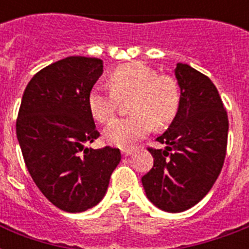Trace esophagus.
<instances>
[{
  "label": "esophagus",
  "mask_w": 249,
  "mask_h": 249,
  "mask_svg": "<svg viewBox=\"0 0 249 249\" xmlns=\"http://www.w3.org/2000/svg\"><path fill=\"white\" fill-rule=\"evenodd\" d=\"M121 152H123V155L124 156H129L132 155L133 152H134V150H133V148H124Z\"/></svg>",
  "instance_id": "34e87169"
}]
</instances>
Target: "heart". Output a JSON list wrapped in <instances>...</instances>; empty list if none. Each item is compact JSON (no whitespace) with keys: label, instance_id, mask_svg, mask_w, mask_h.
Here are the masks:
<instances>
[{"label":"heart","instance_id":"b5f03b06","mask_svg":"<svg viewBox=\"0 0 249 249\" xmlns=\"http://www.w3.org/2000/svg\"><path fill=\"white\" fill-rule=\"evenodd\" d=\"M109 89L95 86L88 105L93 117L107 124L116 115L120 101H126L132 116L115 120L105 130V140L119 147H130L151 130L165 128L177 116L181 91L177 80L141 62L121 64L108 75Z\"/></svg>","mask_w":249,"mask_h":249}]
</instances>
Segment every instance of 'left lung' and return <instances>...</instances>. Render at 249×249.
<instances>
[{
  "instance_id": "1",
  "label": "left lung",
  "mask_w": 249,
  "mask_h": 249,
  "mask_svg": "<svg viewBox=\"0 0 249 249\" xmlns=\"http://www.w3.org/2000/svg\"><path fill=\"white\" fill-rule=\"evenodd\" d=\"M174 73L181 88L179 109L168 130L156 138L165 148L147 147L154 166L142 177V185L158 208L177 213L197 204L220 176L229 119L208 76L183 63Z\"/></svg>"
}]
</instances>
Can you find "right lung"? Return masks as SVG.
Returning <instances> with one entry per match:
<instances>
[{"label":"right lung","mask_w":249,"mask_h":249,"mask_svg":"<svg viewBox=\"0 0 249 249\" xmlns=\"http://www.w3.org/2000/svg\"><path fill=\"white\" fill-rule=\"evenodd\" d=\"M103 72L98 58L68 56L33 76L24 90L17 137L40 191L64 212L93 208L120 163L119 148L89 147L99 137L88 97Z\"/></svg>","instance_id":"right-lung-1"}]
</instances>
